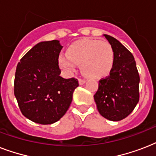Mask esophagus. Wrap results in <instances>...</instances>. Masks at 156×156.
Instances as JSON below:
<instances>
[{"instance_id": "obj_1", "label": "esophagus", "mask_w": 156, "mask_h": 156, "mask_svg": "<svg viewBox=\"0 0 156 156\" xmlns=\"http://www.w3.org/2000/svg\"><path fill=\"white\" fill-rule=\"evenodd\" d=\"M78 83H79V84L80 85H83L84 83H86V80H84V79H78Z\"/></svg>"}]
</instances>
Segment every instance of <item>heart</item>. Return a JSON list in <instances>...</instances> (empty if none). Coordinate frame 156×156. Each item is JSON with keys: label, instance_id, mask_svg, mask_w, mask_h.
Here are the masks:
<instances>
[{"label": "heart", "instance_id": "obj_1", "mask_svg": "<svg viewBox=\"0 0 156 156\" xmlns=\"http://www.w3.org/2000/svg\"><path fill=\"white\" fill-rule=\"evenodd\" d=\"M114 52L110 44L96 40H82L68 48L67 55L61 54L59 65L68 73H73L76 64L80 65L82 73L87 78L102 77L111 69Z\"/></svg>", "mask_w": 156, "mask_h": 156}]
</instances>
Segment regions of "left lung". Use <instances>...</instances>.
Segmentation results:
<instances>
[{
	"label": "left lung",
	"mask_w": 156,
	"mask_h": 156,
	"mask_svg": "<svg viewBox=\"0 0 156 156\" xmlns=\"http://www.w3.org/2000/svg\"><path fill=\"white\" fill-rule=\"evenodd\" d=\"M114 52L112 68L109 75L99 82L94 95L100 115L118 121L133 112L139 100V74L134 57L118 40L104 35Z\"/></svg>",
	"instance_id": "1"
}]
</instances>
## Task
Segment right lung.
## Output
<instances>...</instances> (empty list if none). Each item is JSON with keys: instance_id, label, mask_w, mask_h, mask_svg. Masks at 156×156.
<instances>
[{"instance_id": "right-lung-1", "label": "right lung", "mask_w": 156, "mask_h": 156, "mask_svg": "<svg viewBox=\"0 0 156 156\" xmlns=\"http://www.w3.org/2000/svg\"><path fill=\"white\" fill-rule=\"evenodd\" d=\"M59 40L44 41L23 56L16 68L14 95L23 116L41 125L59 121L69 108L78 87L75 78L60 76Z\"/></svg>"}]
</instances>
